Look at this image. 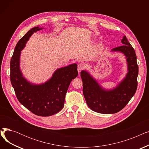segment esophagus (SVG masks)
I'll return each instance as SVG.
<instances>
[{"instance_id": "1", "label": "esophagus", "mask_w": 149, "mask_h": 149, "mask_svg": "<svg viewBox=\"0 0 149 149\" xmlns=\"http://www.w3.org/2000/svg\"><path fill=\"white\" fill-rule=\"evenodd\" d=\"M85 68V65L83 63H80L79 65H78V71L81 72L82 70H83Z\"/></svg>"}]
</instances>
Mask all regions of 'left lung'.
Instances as JSON below:
<instances>
[{"mask_svg":"<svg viewBox=\"0 0 149 149\" xmlns=\"http://www.w3.org/2000/svg\"><path fill=\"white\" fill-rule=\"evenodd\" d=\"M121 43L122 46L111 51L124 54L127 62L128 72L115 88L106 90L87 71L81 72L84 98L89 107L96 112L104 114L118 112L127 105L136 92L138 66L135 51L125 36Z\"/></svg>","mask_w":149,"mask_h":149,"instance_id":"left-lung-1","label":"left lung"}]
</instances>
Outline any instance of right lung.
<instances>
[{
    "label": "right lung",
    "mask_w": 149,
    "mask_h": 149,
    "mask_svg": "<svg viewBox=\"0 0 149 149\" xmlns=\"http://www.w3.org/2000/svg\"><path fill=\"white\" fill-rule=\"evenodd\" d=\"M33 28L18 42L10 62V80L19 102L34 114L49 116L60 112L64 106L66 93L72 80L78 75L77 65L57 69L51 79L40 84L27 81L20 69L21 51L34 33L42 29Z\"/></svg>",
    "instance_id": "add662e5"
}]
</instances>
